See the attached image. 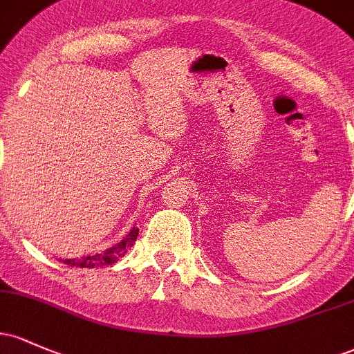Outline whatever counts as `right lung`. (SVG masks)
Here are the masks:
<instances>
[{
    "mask_svg": "<svg viewBox=\"0 0 354 354\" xmlns=\"http://www.w3.org/2000/svg\"><path fill=\"white\" fill-rule=\"evenodd\" d=\"M138 235H139V228L133 227L129 230V234L124 236L120 242L106 248L104 252H97V254L84 255V257H77V259H60V260L70 267H80V269H94V267L112 266V263H115L119 259H122L124 255L127 254V250L134 245Z\"/></svg>",
    "mask_w": 354,
    "mask_h": 354,
    "instance_id": "right-lung-1",
    "label": "right lung"
}]
</instances>
